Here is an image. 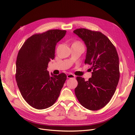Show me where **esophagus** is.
<instances>
[{
  "label": "esophagus",
  "mask_w": 135,
  "mask_h": 135,
  "mask_svg": "<svg viewBox=\"0 0 135 135\" xmlns=\"http://www.w3.org/2000/svg\"><path fill=\"white\" fill-rule=\"evenodd\" d=\"M67 77L68 78H69V79H71V78H75V76L74 75H73L72 74H68L67 75Z\"/></svg>",
  "instance_id": "esophagus-1"
}]
</instances>
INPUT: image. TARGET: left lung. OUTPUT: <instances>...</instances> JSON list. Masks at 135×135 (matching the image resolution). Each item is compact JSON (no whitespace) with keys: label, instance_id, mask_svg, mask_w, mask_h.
<instances>
[{"label":"left lung","instance_id":"1","mask_svg":"<svg viewBox=\"0 0 135 135\" xmlns=\"http://www.w3.org/2000/svg\"><path fill=\"white\" fill-rule=\"evenodd\" d=\"M73 32L87 47L85 64L93 71L88 80L77 76L76 98L83 107L97 110L104 107L115 93L119 79V61L116 49L109 38L99 31L78 28Z\"/></svg>","mask_w":135,"mask_h":135}]
</instances>
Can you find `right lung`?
I'll return each mask as SVG.
<instances>
[{"label":"right lung","instance_id":"obj_1","mask_svg":"<svg viewBox=\"0 0 135 135\" xmlns=\"http://www.w3.org/2000/svg\"><path fill=\"white\" fill-rule=\"evenodd\" d=\"M66 30H50L28 38L16 60V80L23 98L31 107L44 109L57 100L67 76L49 74V62L55 59L56 44Z\"/></svg>","mask_w":135,"mask_h":135}]
</instances>
